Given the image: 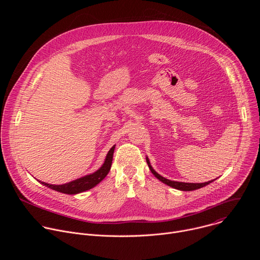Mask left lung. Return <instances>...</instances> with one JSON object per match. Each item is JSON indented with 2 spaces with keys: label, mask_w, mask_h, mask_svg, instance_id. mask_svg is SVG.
Masks as SVG:
<instances>
[{
  "label": "left lung",
  "mask_w": 260,
  "mask_h": 260,
  "mask_svg": "<svg viewBox=\"0 0 260 260\" xmlns=\"http://www.w3.org/2000/svg\"><path fill=\"white\" fill-rule=\"evenodd\" d=\"M209 182H211V181H209ZM209 182H206V183H202V185H205V184H208ZM191 184V183H190ZM172 185L174 187H176V188H178V189H183V190H190V188L192 189H194V188H197V186L194 187H188V186H186V184L185 183H180V182H173L172 183ZM194 185V184H193Z\"/></svg>",
  "instance_id": "1"
}]
</instances>
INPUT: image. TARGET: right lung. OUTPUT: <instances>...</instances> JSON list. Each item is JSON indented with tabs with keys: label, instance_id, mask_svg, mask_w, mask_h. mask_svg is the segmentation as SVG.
I'll return each instance as SVG.
<instances>
[{
	"label": "right lung",
	"instance_id": "add662e5",
	"mask_svg": "<svg viewBox=\"0 0 260 260\" xmlns=\"http://www.w3.org/2000/svg\"><path fill=\"white\" fill-rule=\"evenodd\" d=\"M112 159H113V155L110 156L108 158V160L105 161L104 166L98 170L95 173L82 177L80 179H77L75 181H72L70 183L63 184V185H58V186H55V185H50L44 182H41L42 184L46 185V186L57 190L59 192H63V193H69V194H77L80 192H83L85 190H88L92 187H94L96 184H99L109 173L110 169H111V165H112Z\"/></svg>",
	"mask_w": 260,
	"mask_h": 260
}]
</instances>
